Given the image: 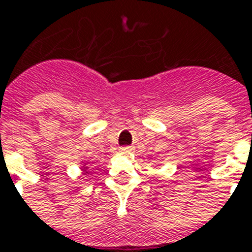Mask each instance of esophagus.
Returning <instances> with one entry per match:
<instances>
[{
    "label": "esophagus",
    "mask_w": 252,
    "mask_h": 252,
    "mask_svg": "<svg viewBox=\"0 0 252 252\" xmlns=\"http://www.w3.org/2000/svg\"><path fill=\"white\" fill-rule=\"evenodd\" d=\"M133 150H134V147L133 146H123V147H120L119 151L120 154H130V152H133Z\"/></svg>",
    "instance_id": "1"
}]
</instances>
